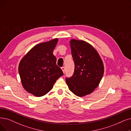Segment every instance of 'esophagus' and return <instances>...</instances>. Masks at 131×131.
<instances>
[{
    "label": "esophagus",
    "mask_w": 131,
    "mask_h": 131,
    "mask_svg": "<svg viewBox=\"0 0 131 131\" xmlns=\"http://www.w3.org/2000/svg\"><path fill=\"white\" fill-rule=\"evenodd\" d=\"M61 69L62 70V71H63V73L65 72V71H66V68H65L64 67H62L61 68Z\"/></svg>",
    "instance_id": "34e87169"
}]
</instances>
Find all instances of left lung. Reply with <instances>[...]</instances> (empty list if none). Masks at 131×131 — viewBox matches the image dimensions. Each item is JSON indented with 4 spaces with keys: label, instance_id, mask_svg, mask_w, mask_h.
<instances>
[{
    "label": "left lung",
    "instance_id": "8db88e82",
    "mask_svg": "<svg viewBox=\"0 0 131 131\" xmlns=\"http://www.w3.org/2000/svg\"><path fill=\"white\" fill-rule=\"evenodd\" d=\"M70 46L75 69L72 76L66 77V83L75 95H89L98 86L103 77V62L95 49L85 41L72 39Z\"/></svg>",
    "mask_w": 131,
    "mask_h": 131
}]
</instances>
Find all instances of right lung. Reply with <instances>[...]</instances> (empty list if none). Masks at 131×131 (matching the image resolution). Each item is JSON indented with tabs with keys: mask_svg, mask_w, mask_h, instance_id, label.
<instances>
[{
	"mask_svg": "<svg viewBox=\"0 0 131 131\" xmlns=\"http://www.w3.org/2000/svg\"><path fill=\"white\" fill-rule=\"evenodd\" d=\"M57 42L55 39L36 45L20 62L19 73L23 86L35 96L47 93L57 78L63 75L53 54Z\"/></svg>",
	"mask_w": 131,
	"mask_h": 131,
	"instance_id": "right-lung-1",
	"label": "right lung"
}]
</instances>
